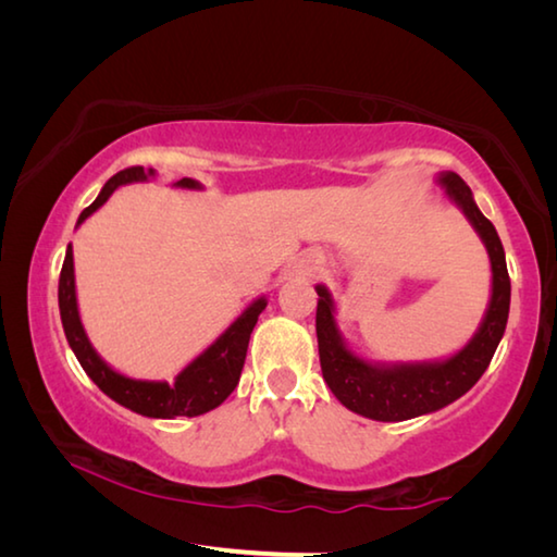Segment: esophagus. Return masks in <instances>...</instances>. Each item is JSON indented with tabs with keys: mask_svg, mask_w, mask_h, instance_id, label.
Masks as SVG:
<instances>
[{
	"mask_svg": "<svg viewBox=\"0 0 557 557\" xmlns=\"http://www.w3.org/2000/svg\"><path fill=\"white\" fill-rule=\"evenodd\" d=\"M295 270H297V275L312 280V277H317V272L322 270V258H319L317 252H305V256L297 260Z\"/></svg>",
	"mask_w": 557,
	"mask_h": 557,
	"instance_id": "1",
	"label": "esophagus"
}]
</instances>
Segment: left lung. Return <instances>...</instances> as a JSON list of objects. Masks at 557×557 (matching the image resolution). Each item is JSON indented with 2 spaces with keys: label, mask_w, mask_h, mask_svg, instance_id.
I'll return each mask as SVG.
<instances>
[{
  "label": "left lung",
  "mask_w": 557,
  "mask_h": 557,
  "mask_svg": "<svg viewBox=\"0 0 557 557\" xmlns=\"http://www.w3.org/2000/svg\"><path fill=\"white\" fill-rule=\"evenodd\" d=\"M437 184L451 203L467 215L471 228L482 238L492 262V297L482 324L457 354L437 361L385 363L351 351L336 326V301L324 285H317V342L324 381L338 403L363 418L379 422H400L442 410L461 398L482 379L494 351L506 332L511 307V280H508L504 245L494 223L479 211L465 178L455 172H440Z\"/></svg>",
  "instance_id": "8db88e82"
}]
</instances>
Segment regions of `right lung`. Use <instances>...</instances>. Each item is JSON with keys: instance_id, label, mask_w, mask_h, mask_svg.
Instances as JSON below:
<instances>
[{"instance_id": "1", "label": "right lung", "mask_w": 557, "mask_h": 557, "mask_svg": "<svg viewBox=\"0 0 557 557\" xmlns=\"http://www.w3.org/2000/svg\"><path fill=\"white\" fill-rule=\"evenodd\" d=\"M157 176L154 169L129 166L125 172H117L110 182L102 186L98 199L92 201L86 211L78 215V225L96 213L102 203H106L117 186L147 182V178ZM178 188H188V191H201V184L196 178H178L174 184ZM268 307L265 297L252 299L243 314L225 329V332L215 338V342L203 348V351L194 358L186 369L178 371L174 383L166 381H139L129 379V375L120 373L102 361L100 354L92 348L90 338L83 329L81 312H78V297H75V270H73V248L69 243L65 248V260L61 268L59 280V309H61V324L69 346L73 348L75 358L83 366V371L90 375V381L98 388L127 408L145 418H159V420H174V418H196L203 414L228 398L235 385L240 381V371L245 363V354H248V342L252 329L258 324V317L262 309Z\"/></svg>"}]
</instances>
